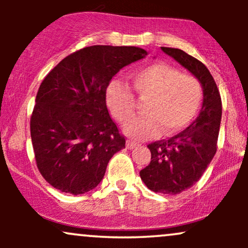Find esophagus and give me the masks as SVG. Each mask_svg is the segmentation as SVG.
<instances>
[{
    "mask_svg": "<svg viewBox=\"0 0 248 248\" xmlns=\"http://www.w3.org/2000/svg\"><path fill=\"white\" fill-rule=\"evenodd\" d=\"M126 146H127L128 149H134V148L139 146V143H138V142H135V141L127 140V144H126Z\"/></svg>",
    "mask_w": 248,
    "mask_h": 248,
    "instance_id": "34e87169",
    "label": "esophagus"
}]
</instances>
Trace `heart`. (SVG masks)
Instances as JSON below:
<instances>
[{"instance_id":"b5f03b06","label":"heart","mask_w":248,"mask_h":248,"mask_svg":"<svg viewBox=\"0 0 248 248\" xmlns=\"http://www.w3.org/2000/svg\"><path fill=\"white\" fill-rule=\"evenodd\" d=\"M133 87L144 104L146 115L124 126V133L134 139H146L160 132L172 135L184 129L197 115L203 101L201 81L191 75L164 62H156L132 73ZM106 104L113 116L126 124L135 114L136 98L129 86L119 80L109 82Z\"/></svg>"}]
</instances>
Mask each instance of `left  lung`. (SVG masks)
I'll return each mask as SVG.
<instances>
[{"label":"left lung","mask_w":248,"mask_h":248,"mask_svg":"<svg viewBox=\"0 0 248 248\" xmlns=\"http://www.w3.org/2000/svg\"><path fill=\"white\" fill-rule=\"evenodd\" d=\"M162 51L190 71L203 87V105L197 119L177 135L148 144L152 161L140 171L152 191L177 195L197 183L217 152L221 99L203 62L179 49L162 47Z\"/></svg>","instance_id":"obj_1"}]
</instances>
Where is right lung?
Instances as JSON below:
<instances>
[{
  "mask_svg": "<svg viewBox=\"0 0 248 248\" xmlns=\"http://www.w3.org/2000/svg\"><path fill=\"white\" fill-rule=\"evenodd\" d=\"M147 51L93 45L71 53L44 78L30 119L37 168L59 191L81 195L104 178L126 140L110 119L106 90L122 67Z\"/></svg>",
  "mask_w": 248,
  "mask_h": 248,
  "instance_id": "1",
  "label": "right lung"
}]
</instances>
